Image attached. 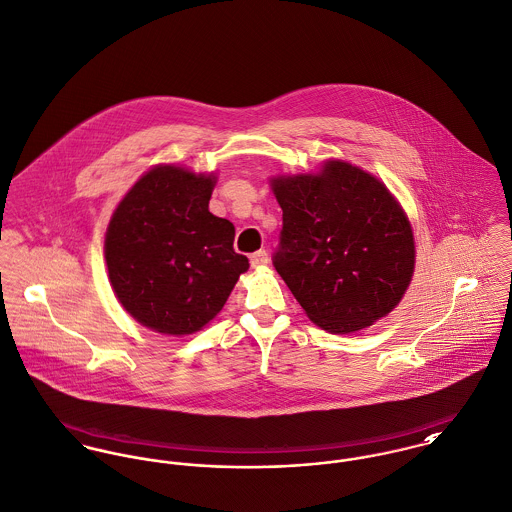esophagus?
<instances>
[{
	"label": "esophagus",
	"mask_w": 512,
	"mask_h": 512,
	"mask_svg": "<svg viewBox=\"0 0 512 512\" xmlns=\"http://www.w3.org/2000/svg\"><path fill=\"white\" fill-rule=\"evenodd\" d=\"M268 262H270V258H268V252H266V250H258V252H254V254L250 256L252 268H264V266H268Z\"/></svg>",
	"instance_id": "34e87169"
}]
</instances>
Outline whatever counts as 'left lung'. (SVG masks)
<instances>
[{
	"label": "left lung",
	"instance_id": "obj_1",
	"mask_svg": "<svg viewBox=\"0 0 512 512\" xmlns=\"http://www.w3.org/2000/svg\"><path fill=\"white\" fill-rule=\"evenodd\" d=\"M272 187L283 211L274 268L307 317L334 334L385 317L415 270L413 231L389 189L340 160Z\"/></svg>",
	"mask_w": 512,
	"mask_h": 512
}]
</instances>
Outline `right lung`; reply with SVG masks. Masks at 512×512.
I'll list each match as a JSON object with an SVG mask.
<instances>
[{
    "label": "right lung",
    "mask_w": 512,
    "mask_h": 512,
    "mask_svg": "<svg viewBox=\"0 0 512 512\" xmlns=\"http://www.w3.org/2000/svg\"><path fill=\"white\" fill-rule=\"evenodd\" d=\"M213 176L176 166L146 172L113 213L105 262L113 291L140 325L191 334L227 303L248 258L231 221L209 213Z\"/></svg>",
    "instance_id": "right-lung-1"
}]
</instances>
